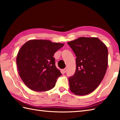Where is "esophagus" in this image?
I'll use <instances>...</instances> for the list:
<instances>
[{
	"instance_id": "esophagus-1",
	"label": "esophagus",
	"mask_w": 120,
	"mask_h": 120,
	"mask_svg": "<svg viewBox=\"0 0 120 120\" xmlns=\"http://www.w3.org/2000/svg\"><path fill=\"white\" fill-rule=\"evenodd\" d=\"M63 72H64V73H66V72H67V68H64V69L63 70Z\"/></svg>"
}]
</instances>
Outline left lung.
Here are the masks:
<instances>
[{
  "label": "left lung",
  "instance_id": "8db88e82",
  "mask_svg": "<svg viewBox=\"0 0 120 120\" xmlns=\"http://www.w3.org/2000/svg\"><path fill=\"white\" fill-rule=\"evenodd\" d=\"M68 43L76 56L75 73L68 78L70 90L77 95L91 93L106 74L107 47L97 38L80 37Z\"/></svg>",
  "mask_w": 120,
  "mask_h": 120
}]
</instances>
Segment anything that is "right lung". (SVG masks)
<instances>
[{"instance_id":"obj_1","label":"right lung","mask_w":120,"mask_h":120,"mask_svg":"<svg viewBox=\"0 0 120 120\" xmlns=\"http://www.w3.org/2000/svg\"><path fill=\"white\" fill-rule=\"evenodd\" d=\"M64 44L49 40H31L20 48L16 57L19 74L29 89L37 92L49 90L62 75L55 65L54 53Z\"/></svg>"}]
</instances>
